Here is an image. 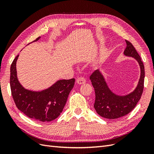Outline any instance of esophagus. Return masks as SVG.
Listing matches in <instances>:
<instances>
[{"instance_id": "obj_1", "label": "esophagus", "mask_w": 154, "mask_h": 154, "mask_svg": "<svg viewBox=\"0 0 154 154\" xmlns=\"http://www.w3.org/2000/svg\"><path fill=\"white\" fill-rule=\"evenodd\" d=\"M76 82L80 85L84 84L86 83V79L84 77H79L76 80Z\"/></svg>"}]
</instances>
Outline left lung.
Wrapping results in <instances>:
<instances>
[{"mask_svg":"<svg viewBox=\"0 0 154 154\" xmlns=\"http://www.w3.org/2000/svg\"><path fill=\"white\" fill-rule=\"evenodd\" d=\"M125 41L127 48L124 51V54L136 59L141 69V76L136 89L128 95L118 96L110 90L98 69L93 72L90 76L96 95L94 107L97 114L106 119H117L130 113L136 107L143 92L144 81L143 63L133 45L129 41Z\"/></svg>","mask_w":154,"mask_h":154,"instance_id":"1","label":"left lung"}]
</instances>
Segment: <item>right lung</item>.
Masks as SVG:
<instances>
[{"label":"right lung","mask_w":154,"mask_h":154,"mask_svg":"<svg viewBox=\"0 0 154 154\" xmlns=\"http://www.w3.org/2000/svg\"><path fill=\"white\" fill-rule=\"evenodd\" d=\"M40 36L33 42L38 40ZM17 55L10 68V87L14 101L18 110L27 117L38 122H48L57 118L62 112L75 79L61 80L47 89L35 92L27 90L18 82L16 63Z\"/></svg>","instance_id":"add662e5"}]
</instances>
